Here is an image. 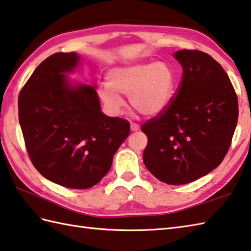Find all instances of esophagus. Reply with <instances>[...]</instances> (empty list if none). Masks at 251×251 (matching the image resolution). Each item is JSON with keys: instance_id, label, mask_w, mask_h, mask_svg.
I'll use <instances>...</instances> for the list:
<instances>
[{"instance_id": "obj_1", "label": "esophagus", "mask_w": 251, "mask_h": 251, "mask_svg": "<svg viewBox=\"0 0 251 251\" xmlns=\"http://www.w3.org/2000/svg\"><path fill=\"white\" fill-rule=\"evenodd\" d=\"M138 130H140V125L134 124V122H131V131L135 132V131H138Z\"/></svg>"}]
</instances>
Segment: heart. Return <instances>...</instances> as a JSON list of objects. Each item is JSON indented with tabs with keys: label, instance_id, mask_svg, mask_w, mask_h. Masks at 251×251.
Returning a JSON list of instances; mask_svg holds the SVG:
<instances>
[{
	"label": "heart",
	"instance_id": "1",
	"mask_svg": "<svg viewBox=\"0 0 251 251\" xmlns=\"http://www.w3.org/2000/svg\"><path fill=\"white\" fill-rule=\"evenodd\" d=\"M174 88L175 75L168 64H132L111 70L107 85L101 87L99 94L114 115H119L125 106L120 96H126L133 108L145 116H155L169 106Z\"/></svg>",
	"mask_w": 251,
	"mask_h": 251
}]
</instances>
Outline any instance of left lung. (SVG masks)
<instances>
[{
	"label": "left lung",
	"mask_w": 251,
	"mask_h": 251,
	"mask_svg": "<svg viewBox=\"0 0 251 251\" xmlns=\"http://www.w3.org/2000/svg\"><path fill=\"white\" fill-rule=\"evenodd\" d=\"M182 76L169 106L142 125L148 137L143 160L169 185L207 175L225 159L238 119L234 88L222 66L200 50L174 53Z\"/></svg>",
	"instance_id": "8db88e82"
}]
</instances>
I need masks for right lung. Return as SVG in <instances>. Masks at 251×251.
I'll return each instance as SVG.
<instances>
[{
    "mask_svg": "<svg viewBox=\"0 0 251 251\" xmlns=\"http://www.w3.org/2000/svg\"><path fill=\"white\" fill-rule=\"evenodd\" d=\"M79 63L75 52L51 54L37 66L18 98L19 122L34 168L72 189L91 188L107 174L130 124L101 111L96 89L72 86L65 73Z\"/></svg>",
    "mask_w": 251,
    "mask_h": 251,
    "instance_id": "obj_1",
    "label": "right lung"
}]
</instances>
